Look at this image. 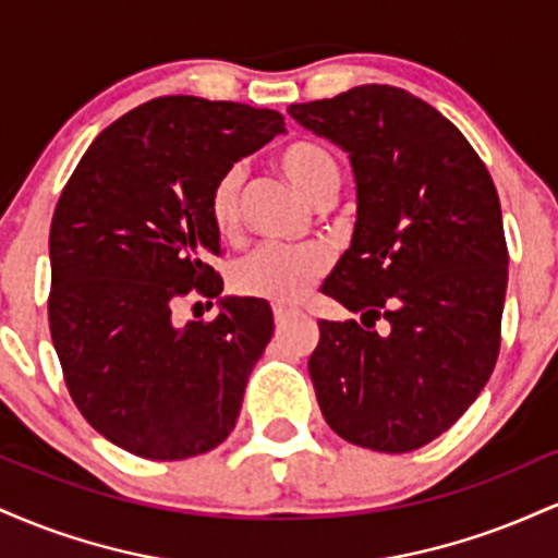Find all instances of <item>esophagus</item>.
I'll use <instances>...</instances> for the list:
<instances>
[{
  "instance_id": "esophagus-1",
  "label": "esophagus",
  "mask_w": 558,
  "mask_h": 558,
  "mask_svg": "<svg viewBox=\"0 0 558 558\" xmlns=\"http://www.w3.org/2000/svg\"><path fill=\"white\" fill-rule=\"evenodd\" d=\"M272 315H275V323L278 325H283L288 317H291V310H286V306H275L272 310Z\"/></svg>"
}]
</instances>
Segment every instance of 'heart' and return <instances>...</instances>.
Returning <instances> with one entry per match:
<instances>
[{
	"mask_svg": "<svg viewBox=\"0 0 558 558\" xmlns=\"http://www.w3.org/2000/svg\"><path fill=\"white\" fill-rule=\"evenodd\" d=\"M283 175L304 191L312 202L319 204L332 198L341 181L336 157L323 144L310 138H299L286 144L275 157ZM243 172L230 168L217 178L209 191V220L222 239L235 233L239 228V198H241ZM332 265L330 252L319 243L306 246H267L254 248L243 257L233 270V288L241 296L265 299L272 304L288 306L296 304L310 293V288L325 278Z\"/></svg>",
	"mask_w": 558,
	"mask_h": 558,
	"instance_id": "obj_1",
	"label": "heart"
}]
</instances>
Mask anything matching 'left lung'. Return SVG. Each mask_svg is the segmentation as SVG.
<instances>
[{
	"label": "left lung",
	"instance_id": "1",
	"mask_svg": "<svg viewBox=\"0 0 558 558\" xmlns=\"http://www.w3.org/2000/svg\"><path fill=\"white\" fill-rule=\"evenodd\" d=\"M288 112L343 146L356 178L354 239L323 293L362 325L319 319L317 403L349 444L414 451L496 367L509 280L498 191L462 131L403 88L369 83Z\"/></svg>",
	"mask_w": 558,
	"mask_h": 558
}]
</instances>
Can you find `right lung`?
Wrapping results in <instances>:
<instances>
[{"label":"right lung","instance_id":"obj_1","mask_svg":"<svg viewBox=\"0 0 558 558\" xmlns=\"http://www.w3.org/2000/svg\"><path fill=\"white\" fill-rule=\"evenodd\" d=\"M283 131L275 110L159 96L105 128L62 189L49 230V330L70 399L110 444L181 462L235 427L272 310L222 299L215 319L178 328L172 306L220 296L209 191Z\"/></svg>","mask_w":558,"mask_h":558}]
</instances>
